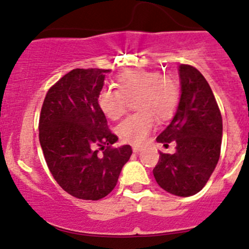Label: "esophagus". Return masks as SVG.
<instances>
[{"instance_id":"1","label":"esophagus","mask_w":249,"mask_h":249,"mask_svg":"<svg viewBox=\"0 0 249 249\" xmlns=\"http://www.w3.org/2000/svg\"><path fill=\"white\" fill-rule=\"evenodd\" d=\"M132 151H134L135 153H139V152L142 151V148H141V147H139V146H134V147H132Z\"/></svg>"}]
</instances>
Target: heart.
Segmentation results:
<instances>
[{"mask_svg": "<svg viewBox=\"0 0 249 249\" xmlns=\"http://www.w3.org/2000/svg\"><path fill=\"white\" fill-rule=\"evenodd\" d=\"M115 88L101 91L97 103L106 118L117 120L126 110L127 100L136 97L135 108L140 113L123 120L117 127V134L127 143H143L156 126L154 118L160 122L170 119L178 108V84L158 71H125L115 78Z\"/></svg>", "mask_w": 249, "mask_h": 249, "instance_id": "obj_1", "label": "heart"}]
</instances>
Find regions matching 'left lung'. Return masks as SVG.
Returning a JSON list of instances; mask_svg holds the SVG:
<instances>
[{
  "label": "left lung",
  "mask_w": 249,
  "mask_h": 249,
  "mask_svg": "<svg viewBox=\"0 0 249 249\" xmlns=\"http://www.w3.org/2000/svg\"><path fill=\"white\" fill-rule=\"evenodd\" d=\"M180 100L175 115L157 137L176 142L174 154L160 153L153 175L161 189L175 196L190 197L201 191L220 157L223 119L211 86L196 68L178 66Z\"/></svg>",
  "instance_id": "1"
}]
</instances>
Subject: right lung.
I'll return each instance as SVG.
<instances>
[{
    "instance_id": "add662e5",
    "label": "right lung",
    "mask_w": 249,
    "mask_h": 249,
    "mask_svg": "<svg viewBox=\"0 0 249 249\" xmlns=\"http://www.w3.org/2000/svg\"><path fill=\"white\" fill-rule=\"evenodd\" d=\"M109 71H69L48 90L41 108L38 137L48 169L64 191L80 199L97 201L110 194L132 153L129 144L110 147L118 137L98 107ZM96 146L105 150L102 155Z\"/></svg>"
}]
</instances>
